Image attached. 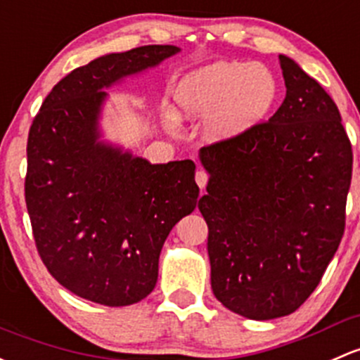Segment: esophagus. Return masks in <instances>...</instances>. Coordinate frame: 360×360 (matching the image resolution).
<instances>
[{
  "label": "esophagus",
  "instance_id": "34e87169",
  "mask_svg": "<svg viewBox=\"0 0 360 360\" xmlns=\"http://www.w3.org/2000/svg\"><path fill=\"white\" fill-rule=\"evenodd\" d=\"M195 181H196V184H198V186H200V190H202V191L205 190L207 181H209V176H207L205 170H202V169L196 170V174H195Z\"/></svg>",
  "mask_w": 360,
  "mask_h": 360
}]
</instances>
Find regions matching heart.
I'll return each instance as SVG.
<instances>
[{
  "label": "heart",
  "instance_id": "obj_1",
  "mask_svg": "<svg viewBox=\"0 0 360 360\" xmlns=\"http://www.w3.org/2000/svg\"><path fill=\"white\" fill-rule=\"evenodd\" d=\"M278 96L274 74L262 63L219 60L188 72L174 88L176 112L167 120H207L212 139H234L262 122Z\"/></svg>",
  "mask_w": 360,
  "mask_h": 360
}]
</instances>
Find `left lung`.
Returning a JSON list of instances; mask_svg holds the SVG:
<instances>
[{"mask_svg": "<svg viewBox=\"0 0 360 360\" xmlns=\"http://www.w3.org/2000/svg\"><path fill=\"white\" fill-rule=\"evenodd\" d=\"M279 62L286 96L278 112L200 150L210 176L198 209L212 291L255 321L295 312L319 285L342 241L352 179L338 107L295 60Z\"/></svg>", "mask_w": 360, "mask_h": 360, "instance_id": "8db88e82", "label": "left lung"}]
</instances>
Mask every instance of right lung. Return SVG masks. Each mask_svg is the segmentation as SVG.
I'll return each instance as SVG.
<instances>
[{
    "instance_id": "add662e5",
    "label": "right lung",
    "mask_w": 360,
    "mask_h": 360,
    "mask_svg": "<svg viewBox=\"0 0 360 360\" xmlns=\"http://www.w3.org/2000/svg\"><path fill=\"white\" fill-rule=\"evenodd\" d=\"M172 44L108 53L62 79L27 139L25 203L37 252L77 297L124 307L157 285L170 229L198 205L195 164H150L103 139L107 89L177 55Z\"/></svg>"
}]
</instances>
